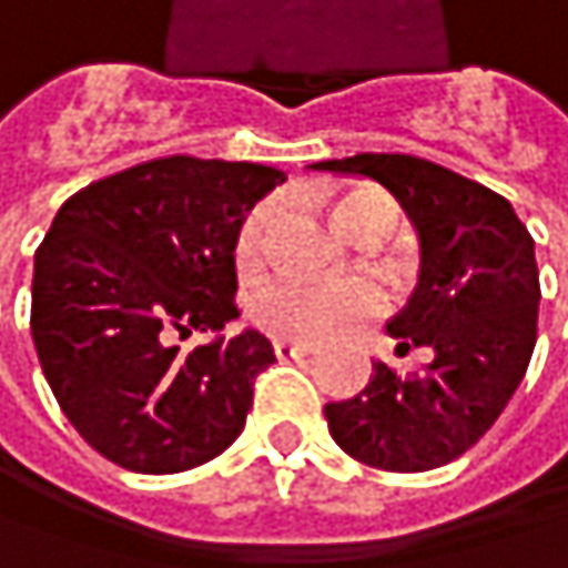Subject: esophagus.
<instances>
[{
	"label": "esophagus",
	"mask_w": 568,
	"mask_h": 568,
	"mask_svg": "<svg viewBox=\"0 0 568 568\" xmlns=\"http://www.w3.org/2000/svg\"><path fill=\"white\" fill-rule=\"evenodd\" d=\"M274 354L281 362H287V358H307V354H314V344H307V341H287V337H277L274 341Z\"/></svg>",
	"instance_id": "obj_1"
}]
</instances>
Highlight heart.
<instances>
[{
  "mask_svg": "<svg viewBox=\"0 0 568 568\" xmlns=\"http://www.w3.org/2000/svg\"><path fill=\"white\" fill-rule=\"evenodd\" d=\"M372 210H388L395 217V203L385 193L358 186V190H347L334 203V221L347 231L365 214H372ZM271 214H274V206L261 203L241 224L237 261L244 267L261 261ZM382 301H385L382 287L368 277H317V274L284 271L254 291L251 317L271 334L297 337V341H321V337H331V334L351 327L354 321L375 314L382 307Z\"/></svg>",
  "mask_w": 568,
  "mask_h": 568,
  "instance_id": "b5f03b06",
  "label": "heart"
}]
</instances>
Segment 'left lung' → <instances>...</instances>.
<instances>
[{
	"instance_id": "8db88e82",
	"label": "left lung",
	"mask_w": 568,
	"mask_h": 568,
	"mask_svg": "<svg viewBox=\"0 0 568 568\" xmlns=\"http://www.w3.org/2000/svg\"><path fill=\"white\" fill-rule=\"evenodd\" d=\"M314 170L368 176L402 203L418 231L422 274L388 334L398 354L432 351L422 372L398 375L378 362L362 395L324 405L331 438L385 471L448 465L495 425L529 368L536 244L506 196L422 156L358 153Z\"/></svg>"
}]
</instances>
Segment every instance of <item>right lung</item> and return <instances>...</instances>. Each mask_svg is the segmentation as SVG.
<instances>
[{"label":"right lung","instance_id":"1","mask_svg":"<svg viewBox=\"0 0 568 568\" xmlns=\"http://www.w3.org/2000/svg\"><path fill=\"white\" fill-rule=\"evenodd\" d=\"M277 183L264 163L166 156L59 206L32 267V341L62 415L120 468L186 471L244 432L271 341L247 327L180 351L176 334L237 317V234Z\"/></svg>","mask_w":568,"mask_h":568}]
</instances>
